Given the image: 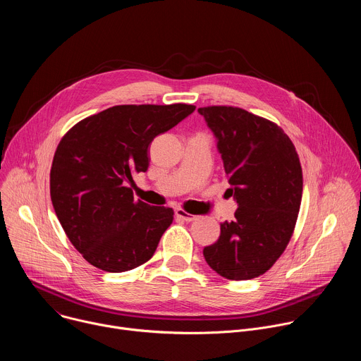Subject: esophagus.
Masks as SVG:
<instances>
[{"label":"esophagus","mask_w":361,"mask_h":361,"mask_svg":"<svg viewBox=\"0 0 361 361\" xmlns=\"http://www.w3.org/2000/svg\"><path fill=\"white\" fill-rule=\"evenodd\" d=\"M176 216H177L178 219L184 220V221H192V220H195V216H192V214H190V213L184 212L183 209H178V210H176Z\"/></svg>","instance_id":"34e87169"}]
</instances>
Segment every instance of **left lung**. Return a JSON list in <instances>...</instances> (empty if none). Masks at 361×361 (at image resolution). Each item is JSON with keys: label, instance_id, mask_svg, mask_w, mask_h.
Returning <instances> with one entry per match:
<instances>
[{"label": "left lung", "instance_id": "1", "mask_svg": "<svg viewBox=\"0 0 361 361\" xmlns=\"http://www.w3.org/2000/svg\"><path fill=\"white\" fill-rule=\"evenodd\" d=\"M217 138L228 191L238 204L219 240L204 247L207 264L228 280L264 274L286 250L302 194L298 154L274 123L238 107L198 109Z\"/></svg>", "mask_w": 361, "mask_h": 361}]
</instances>
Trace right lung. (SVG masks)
Listing matches in <instances>:
<instances>
[{
  "label": "right lung",
  "mask_w": 361,
  "mask_h": 361,
  "mask_svg": "<svg viewBox=\"0 0 361 361\" xmlns=\"http://www.w3.org/2000/svg\"><path fill=\"white\" fill-rule=\"evenodd\" d=\"M194 110L190 104L114 106L61 138L49 173L51 201L68 240L94 267L123 273L152 257L174 212L135 201L127 183L147 171L151 141Z\"/></svg>",
  "instance_id": "add662e5"
}]
</instances>
